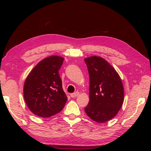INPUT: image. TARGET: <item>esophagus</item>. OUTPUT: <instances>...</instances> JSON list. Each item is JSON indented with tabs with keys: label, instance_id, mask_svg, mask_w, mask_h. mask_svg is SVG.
<instances>
[{
	"label": "esophagus",
	"instance_id": "esophagus-1",
	"mask_svg": "<svg viewBox=\"0 0 151 151\" xmlns=\"http://www.w3.org/2000/svg\"><path fill=\"white\" fill-rule=\"evenodd\" d=\"M79 94V92H76V93H72L70 94V97L71 98H75L76 96H77Z\"/></svg>",
	"mask_w": 151,
	"mask_h": 151
}]
</instances>
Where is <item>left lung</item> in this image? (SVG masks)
Returning a JSON list of instances; mask_svg holds the SVG:
<instances>
[{"instance_id":"8db88e82","label":"left lung","mask_w":151,"mask_h":151,"mask_svg":"<svg viewBox=\"0 0 151 151\" xmlns=\"http://www.w3.org/2000/svg\"><path fill=\"white\" fill-rule=\"evenodd\" d=\"M89 75V102L84 110L91 119L104 123L115 116L122 106L124 89L122 80L105 59L84 58Z\"/></svg>"}]
</instances>
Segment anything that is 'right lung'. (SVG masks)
<instances>
[{"instance_id": "obj_1", "label": "right lung", "mask_w": 151, "mask_h": 151, "mask_svg": "<svg viewBox=\"0 0 151 151\" xmlns=\"http://www.w3.org/2000/svg\"><path fill=\"white\" fill-rule=\"evenodd\" d=\"M64 58L52 55L40 61L24 82V98L35 115L48 118L62 111L67 98L62 88L58 70Z\"/></svg>"}]
</instances>
